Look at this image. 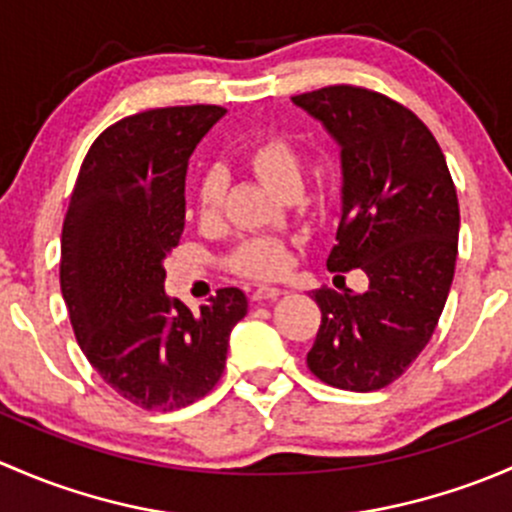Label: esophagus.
<instances>
[{
	"label": "esophagus",
	"mask_w": 512,
	"mask_h": 512,
	"mask_svg": "<svg viewBox=\"0 0 512 512\" xmlns=\"http://www.w3.org/2000/svg\"><path fill=\"white\" fill-rule=\"evenodd\" d=\"M283 293V288H278V286H258L254 293H251V298L254 300H273V298H278V295Z\"/></svg>",
	"instance_id": "obj_1"
}]
</instances>
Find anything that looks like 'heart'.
I'll return each mask as SVG.
<instances>
[{"instance_id":"1","label":"heart","mask_w":512,"mask_h":512,"mask_svg":"<svg viewBox=\"0 0 512 512\" xmlns=\"http://www.w3.org/2000/svg\"><path fill=\"white\" fill-rule=\"evenodd\" d=\"M241 160L258 179L276 189L283 197H293L300 192L305 172L303 150L298 142L283 133H271L256 138L244 147ZM226 177L219 170H207L197 179L194 187V212L202 224H212L219 219L224 204ZM229 268L246 278H276L281 276L288 263V246L278 236H251L244 239L229 258Z\"/></svg>"}]
</instances>
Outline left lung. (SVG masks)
<instances>
[{
    "label": "left lung",
    "mask_w": 512,
    "mask_h": 512,
    "mask_svg": "<svg viewBox=\"0 0 512 512\" xmlns=\"http://www.w3.org/2000/svg\"><path fill=\"white\" fill-rule=\"evenodd\" d=\"M342 147V217L328 256L362 268L365 293L313 291L320 328L308 367L320 382L374 392L402 377L434 335L458 254V197L431 130L397 100L360 86L293 96Z\"/></svg>",
    "instance_id": "8db88e82"
}]
</instances>
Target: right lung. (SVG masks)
<instances>
[{
	"label": "right lung",
	"mask_w": 512,
	"mask_h": 512,
	"mask_svg": "<svg viewBox=\"0 0 512 512\" xmlns=\"http://www.w3.org/2000/svg\"><path fill=\"white\" fill-rule=\"evenodd\" d=\"M221 105L128 115L98 135L68 202L61 293L83 355L115 392L172 412L221 379L231 328L249 300L219 288L192 313L165 293V256L184 231V177Z\"/></svg>",
	"instance_id": "obj_1"
}]
</instances>
